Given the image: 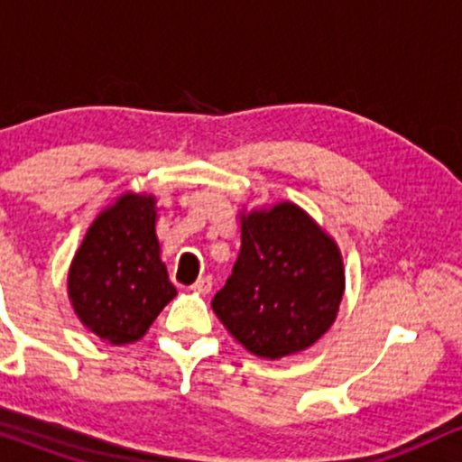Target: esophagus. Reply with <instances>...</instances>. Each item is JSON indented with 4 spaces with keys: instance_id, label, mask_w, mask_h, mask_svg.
I'll return each mask as SVG.
<instances>
[{
    "instance_id": "esophagus-1",
    "label": "esophagus",
    "mask_w": 462,
    "mask_h": 462,
    "mask_svg": "<svg viewBox=\"0 0 462 462\" xmlns=\"http://www.w3.org/2000/svg\"><path fill=\"white\" fill-rule=\"evenodd\" d=\"M211 286H214V282H211L209 274H205V277H200L199 282H196L194 286H191V290H194V292L207 294V292H211Z\"/></svg>"
}]
</instances>
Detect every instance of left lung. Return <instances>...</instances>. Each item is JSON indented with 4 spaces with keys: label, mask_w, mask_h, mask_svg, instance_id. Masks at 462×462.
<instances>
[{
    "label": "left lung",
    "mask_w": 462,
    "mask_h": 462,
    "mask_svg": "<svg viewBox=\"0 0 462 462\" xmlns=\"http://www.w3.org/2000/svg\"><path fill=\"white\" fill-rule=\"evenodd\" d=\"M240 255L211 308L257 357L299 354L338 314L345 292L340 248L294 203L240 214Z\"/></svg>",
    "instance_id": "8db88e82"
}]
</instances>
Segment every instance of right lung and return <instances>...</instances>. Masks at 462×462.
I'll list each match as a JSON object with an SVG mask.
<instances>
[{
  "label": "right lung",
  "mask_w": 462,
  "mask_h": 462,
  "mask_svg": "<svg viewBox=\"0 0 462 462\" xmlns=\"http://www.w3.org/2000/svg\"><path fill=\"white\" fill-rule=\"evenodd\" d=\"M67 294L97 338L128 345L146 334L176 297L162 262L154 196L126 191L93 220L71 259Z\"/></svg>",
  "instance_id": "add662e5"
}]
</instances>
